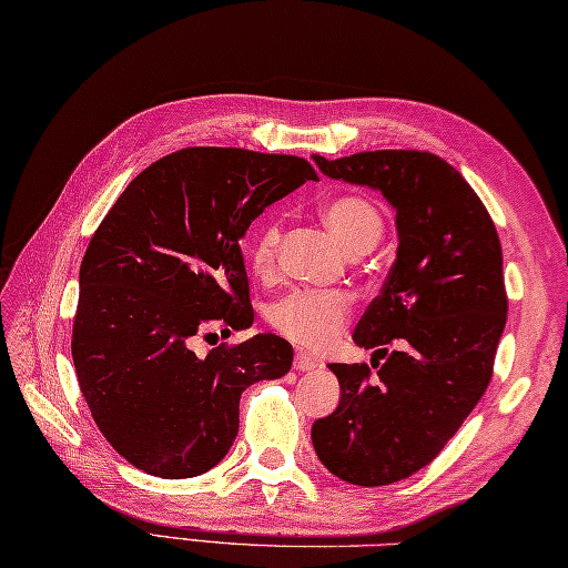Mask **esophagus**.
Listing matches in <instances>:
<instances>
[{"label": "esophagus", "mask_w": 568, "mask_h": 568, "mask_svg": "<svg viewBox=\"0 0 568 568\" xmlns=\"http://www.w3.org/2000/svg\"><path fill=\"white\" fill-rule=\"evenodd\" d=\"M318 367V361H314V357H308L304 353H296L294 355V369L296 373H308V369Z\"/></svg>", "instance_id": "1"}]
</instances>
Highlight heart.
<instances>
[{
  "instance_id": "obj_1",
  "label": "heart",
  "mask_w": 568,
  "mask_h": 568,
  "mask_svg": "<svg viewBox=\"0 0 568 568\" xmlns=\"http://www.w3.org/2000/svg\"><path fill=\"white\" fill-rule=\"evenodd\" d=\"M321 215L343 245L355 254L373 250L382 237V230H385L379 207L363 193L335 195V199L323 203ZM280 240L282 225L274 217L262 223V227L254 233L247 252L254 274H272ZM351 314V294L335 292V288H298V292L286 294L272 304L270 323L286 341L301 345V348L321 351L338 338Z\"/></svg>"
}]
</instances>
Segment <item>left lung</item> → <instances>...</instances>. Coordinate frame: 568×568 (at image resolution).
Masks as SVG:
<instances>
[{
  "instance_id": "8db88e82",
  "label": "left lung",
  "mask_w": 568,
  "mask_h": 568,
  "mask_svg": "<svg viewBox=\"0 0 568 568\" xmlns=\"http://www.w3.org/2000/svg\"><path fill=\"white\" fill-rule=\"evenodd\" d=\"M331 179L373 186L397 211V262L355 328V343L386 354L377 369L333 363L338 409L314 422L323 466L345 483L377 488L409 478L442 454L488 389L507 321L500 237L468 181L416 149L333 159Z\"/></svg>"
}]
</instances>
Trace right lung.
Listing matches in <instances>:
<instances>
[{
  "instance_id": "1",
  "label": "right lung",
  "mask_w": 568,
  "mask_h": 568,
  "mask_svg": "<svg viewBox=\"0 0 568 568\" xmlns=\"http://www.w3.org/2000/svg\"><path fill=\"white\" fill-rule=\"evenodd\" d=\"M316 179L301 156L179 149L139 173L95 230L71 353L92 419L134 468L169 480L211 470L237 436L242 392L288 373L294 351L280 335L205 357L193 345L252 326L240 237Z\"/></svg>"
}]
</instances>
